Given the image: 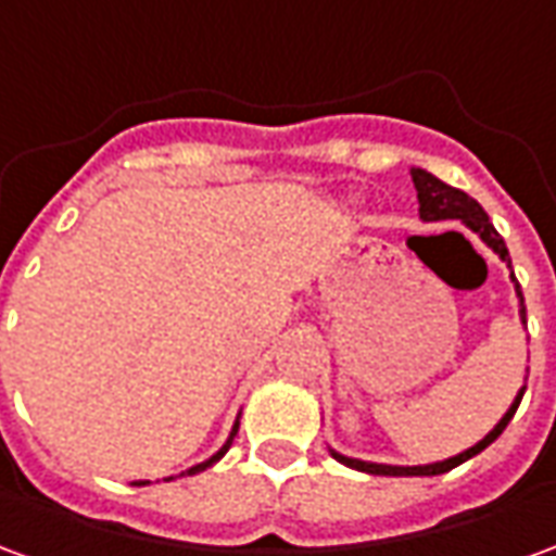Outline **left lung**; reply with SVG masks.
I'll use <instances>...</instances> for the list:
<instances>
[{
  "label": "left lung",
  "mask_w": 556,
  "mask_h": 556,
  "mask_svg": "<svg viewBox=\"0 0 556 556\" xmlns=\"http://www.w3.org/2000/svg\"><path fill=\"white\" fill-rule=\"evenodd\" d=\"M410 178H414V187H417L419 217L422 219H465L467 226L477 231L479 238L489 243L491 250L501 255L506 265L513 267L506 243H503V238L497 235V229L491 226L489 214L482 211V205H479L477 199H470L465 190H455V187H450V184H443L441 178H434V175H429L426 169H410ZM513 279H515V274H513ZM515 291H518V301H521V321H527L525 294H521V286H515ZM521 396H525V393H518V399L513 402V408L503 414L501 422H497V426H494V429H491L489 434H485V438L477 443V446H470V450H465V453H458L455 458L438 462V465H422V467L372 465V462H357V458H345V455H339V453H333V458H337V462H342V465L354 467V470H363V473H375V477H438V473L453 470V467H458L462 462H467L470 455L482 453L489 443L497 441V438L503 434V429L509 426V419H513L515 410H518V402H521Z\"/></svg>",
  "instance_id": "obj_1"
}]
</instances>
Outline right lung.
<instances>
[{"instance_id": "obj_1", "label": "right lung", "mask_w": 556, "mask_h": 556, "mask_svg": "<svg viewBox=\"0 0 556 556\" xmlns=\"http://www.w3.org/2000/svg\"><path fill=\"white\" fill-rule=\"evenodd\" d=\"M235 431H238V426H235V429H231V438H235ZM231 438H229V443H226V446H223V450H219V453L214 455V458H207L205 465H195V467H190V470H187V473H199V470H205V467H211V465H214V462H219V458H223V455H226V450H229V446H231Z\"/></svg>"}]
</instances>
